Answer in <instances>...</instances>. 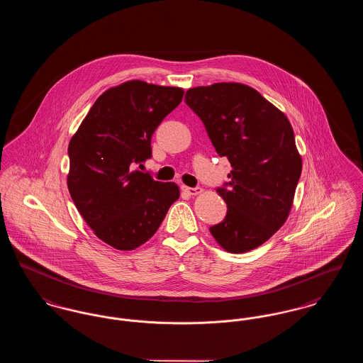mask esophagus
Segmentation results:
<instances>
[{
    "label": "esophagus",
    "instance_id": "esophagus-1",
    "mask_svg": "<svg viewBox=\"0 0 363 363\" xmlns=\"http://www.w3.org/2000/svg\"><path fill=\"white\" fill-rule=\"evenodd\" d=\"M184 191H186L190 196H196V194H200L203 189L201 188H189V186H182Z\"/></svg>",
    "mask_w": 363,
    "mask_h": 363
}]
</instances>
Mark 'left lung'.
<instances>
[{
	"label": "left lung",
	"mask_w": 363,
	"mask_h": 363,
	"mask_svg": "<svg viewBox=\"0 0 363 363\" xmlns=\"http://www.w3.org/2000/svg\"><path fill=\"white\" fill-rule=\"evenodd\" d=\"M185 102L206 125L219 156L233 167L225 220L209 228L230 253H245L268 241L287 220L302 172L293 126L284 113L241 83L189 88Z\"/></svg>",
	"instance_id": "8db88e82"
}]
</instances>
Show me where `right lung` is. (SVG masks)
I'll list each match as a JSON object with an SVG mask.
<instances>
[{
  "instance_id": "add662e5",
  "label": "right lung",
  "mask_w": 363,
  "mask_h": 363,
  "mask_svg": "<svg viewBox=\"0 0 363 363\" xmlns=\"http://www.w3.org/2000/svg\"><path fill=\"white\" fill-rule=\"evenodd\" d=\"M182 98L179 86L125 82L104 91L70 138V197L94 234L114 249L148 241L179 197L174 182L133 167L151 157L156 128Z\"/></svg>"
}]
</instances>
